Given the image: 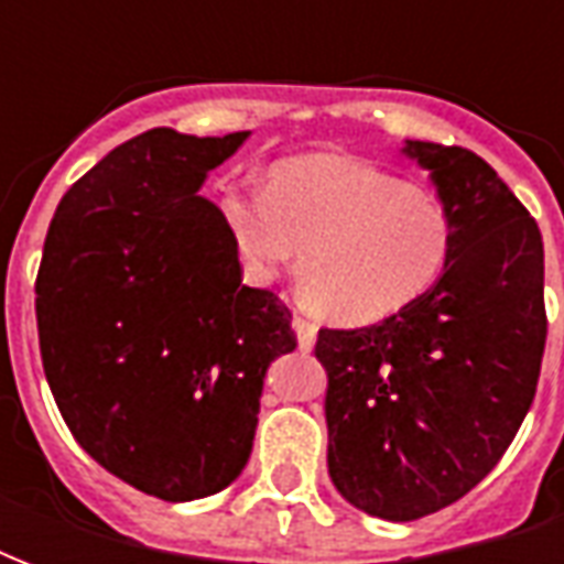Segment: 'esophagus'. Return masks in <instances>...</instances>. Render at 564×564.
<instances>
[{
    "label": "esophagus",
    "instance_id": "1",
    "mask_svg": "<svg viewBox=\"0 0 564 564\" xmlns=\"http://www.w3.org/2000/svg\"><path fill=\"white\" fill-rule=\"evenodd\" d=\"M293 329L295 338H299V347H302V350H311L314 341H317V323H311V319L302 317V314H295Z\"/></svg>",
    "mask_w": 564,
    "mask_h": 564
}]
</instances>
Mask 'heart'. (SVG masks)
<instances>
[{
	"label": "heart",
	"instance_id": "b5f03b06",
	"mask_svg": "<svg viewBox=\"0 0 564 564\" xmlns=\"http://www.w3.org/2000/svg\"><path fill=\"white\" fill-rule=\"evenodd\" d=\"M220 214L250 281H274L299 253L302 299L344 326L414 305L441 281L456 245L437 198L329 153L274 165L265 193L229 186Z\"/></svg>",
	"mask_w": 564,
	"mask_h": 564
}]
</instances>
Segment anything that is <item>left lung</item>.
I'll return each mask as SVG.
<instances>
[{
  "label": "left lung",
  "mask_w": 564,
  "mask_h": 564,
  "mask_svg": "<svg viewBox=\"0 0 564 564\" xmlns=\"http://www.w3.org/2000/svg\"><path fill=\"white\" fill-rule=\"evenodd\" d=\"M453 220L441 281L383 323L319 329L329 477L392 522L447 508L505 456L532 408L546 341L544 241L496 169L404 141Z\"/></svg>",
  "instance_id": "8db88e82"
}]
</instances>
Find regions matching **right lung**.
Returning a JSON list of instances; mask_svg holds the SVG:
<instances>
[{"instance_id":"obj_1","label":"right lung","mask_w":564,"mask_h":564,"mask_svg":"<svg viewBox=\"0 0 564 564\" xmlns=\"http://www.w3.org/2000/svg\"><path fill=\"white\" fill-rule=\"evenodd\" d=\"M247 132L150 129L72 184L35 278L56 408L93 459L162 501L220 492L257 435L262 378L293 314L241 283L220 208L198 196Z\"/></svg>"}]
</instances>
